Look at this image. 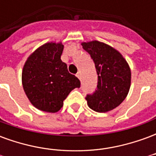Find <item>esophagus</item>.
<instances>
[{"label":"esophagus","mask_w":156,"mask_h":156,"mask_svg":"<svg viewBox=\"0 0 156 156\" xmlns=\"http://www.w3.org/2000/svg\"><path fill=\"white\" fill-rule=\"evenodd\" d=\"M76 76H77L79 79H81V73H80V72H78V73L76 74Z\"/></svg>","instance_id":"34e87169"}]
</instances>
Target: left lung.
<instances>
[{"instance_id": "1", "label": "left lung", "mask_w": 156, "mask_h": 156, "mask_svg": "<svg viewBox=\"0 0 156 156\" xmlns=\"http://www.w3.org/2000/svg\"><path fill=\"white\" fill-rule=\"evenodd\" d=\"M82 46L93 59L98 74L95 91L85 97L88 107L98 113L110 111L127 96L130 88V68L122 55L108 45L93 41Z\"/></svg>"}]
</instances>
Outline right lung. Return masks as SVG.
<instances>
[{"mask_svg": "<svg viewBox=\"0 0 156 156\" xmlns=\"http://www.w3.org/2000/svg\"><path fill=\"white\" fill-rule=\"evenodd\" d=\"M62 43H46L37 48L26 62L22 86L28 99L41 111L60 110L69 93L80 88V81L71 74L61 60Z\"/></svg>", "mask_w": 156, "mask_h": 156, "instance_id": "obj_1", "label": "right lung"}]
</instances>
